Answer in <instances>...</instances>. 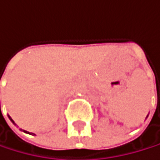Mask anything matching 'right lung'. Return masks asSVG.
<instances>
[{
    "instance_id": "1",
    "label": "right lung",
    "mask_w": 160,
    "mask_h": 160,
    "mask_svg": "<svg viewBox=\"0 0 160 160\" xmlns=\"http://www.w3.org/2000/svg\"><path fill=\"white\" fill-rule=\"evenodd\" d=\"M0 110H1V104H0ZM8 117H9V119H10V120H11V121H12V122H13V124H15V123H14V121H13V120H12V119H11V117H10V116H9V115H8ZM21 130H22V129H21ZM22 131H23V132H28V133H29V132H27V131H25V130H22ZM31 133H32V132H31Z\"/></svg>"
}]
</instances>
